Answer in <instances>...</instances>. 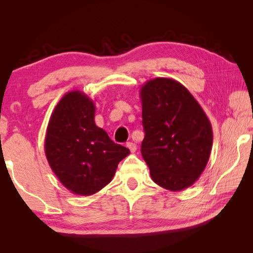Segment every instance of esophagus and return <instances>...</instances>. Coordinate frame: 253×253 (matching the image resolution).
Returning <instances> with one entry per match:
<instances>
[{"label": "esophagus", "mask_w": 253, "mask_h": 253, "mask_svg": "<svg viewBox=\"0 0 253 253\" xmlns=\"http://www.w3.org/2000/svg\"><path fill=\"white\" fill-rule=\"evenodd\" d=\"M126 146H127V148H128V149L130 150V152H131V153L136 152V150H137V146H136V144L133 143V142H127Z\"/></svg>", "instance_id": "1"}]
</instances>
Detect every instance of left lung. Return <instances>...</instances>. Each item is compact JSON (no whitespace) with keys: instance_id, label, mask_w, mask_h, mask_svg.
Here are the masks:
<instances>
[{"instance_id":"left-lung-1","label":"left lung","mask_w":253,"mask_h":253,"mask_svg":"<svg viewBox=\"0 0 253 253\" xmlns=\"http://www.w3.org/2000/svg\"><path fill=\"white\" fill-rule=\"evenodd\" d=\"M144 139L141 154L152 180L170 191L192 186L213 144L211 123L188 89L171 78L150 79L140 89Z\"/></svg>"}]
</instances>
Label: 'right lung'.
<instances>
[{
    "label": "right lung",
    "mask_w": 253,
    "mask_h": 253,
    "mask_svg": "<svg viewBox=\"0 0 253 253\" xmlns=\"http://www.w3.org/2000/svg\"><path fill=\"white\" fill-rule=\"evenodd\" d=\"M95 105L79 90L64 94L47 124L44 151L53 173L75 195L91 196L115 175L118 163L129 154L95 125Z\"/></svg>",
    "instance_id": "right-lung-1"
}]
</instances>
